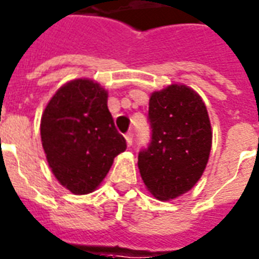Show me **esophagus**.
<instances>
[{
    "label": "esophagus",
    "mask_w": 259,
    "mask_h": 259,
    "mask_svg": "<svg viewBox=\"0 0 259 259\" xmlns=\"http://www.w3.org/2000/svg\"><path fill=\"white\" fill-rule=\"evenodd\" d=\"M125 140H126V144H127V146H132V145H133V133L126 134Z\"/></svg>",
    "instance_id": "1"
}]
</instances>
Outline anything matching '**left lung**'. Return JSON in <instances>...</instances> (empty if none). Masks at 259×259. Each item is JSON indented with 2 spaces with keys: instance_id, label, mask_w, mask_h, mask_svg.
I'll list each match as a JSON object with an SVG mask.
<instances>
[{
  "instance_id": "left-lung-1",
  "label": "left lung",
  "mask_w": 259,
  "mask_h": 259,
  "mask_svg": "<svg viewBox=\"0 0 259 259\" xmlns=\"http://www.w3.org/2000/svg\"><path fill=\"white\" fill-rule=\"evenodd\" d=\"M151 142L138 154L145 186L159 201L178 198L202 177L213 132L209 114L195 90L171 83L149 100Z\"/></svg>"
}]
</instances>
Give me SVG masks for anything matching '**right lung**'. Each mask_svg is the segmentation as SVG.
<instances>
[{
	"instance_id": "obj_1",
	"label": "right lung",
	"mask_w": 259,
	"mask_h": 259,
	"mask_svg": "<svg viewBox=\"0 0 259 259\" xmlns=\"http://www.w3.org/2000/svg\"><path fill=\"white\" fill-rule=\"evenodd\" d=\"M41 141L54 177L73 194H89L126 150L108 109V90L89 78L66 82L46 105Z\"/></svg>"
}]
</instances>
